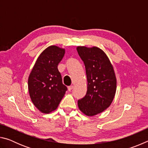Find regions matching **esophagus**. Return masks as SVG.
Here are the masks:
<instances>
[{"instance_id":"obj_1","label":"esophagus","mask_w":148,"mask_h":148,"mask_svg":"<svg viewBox=\"0 0 148 148\" xmlns=\"http://www.w3.org/2000/svg\"><path fill=\"white\" fill-rule=\"evenodd\" d=\"M73 87H74V86H69L68 87V89H69V91H71V90L73 89Z\"/></svg>"}]
</instances>
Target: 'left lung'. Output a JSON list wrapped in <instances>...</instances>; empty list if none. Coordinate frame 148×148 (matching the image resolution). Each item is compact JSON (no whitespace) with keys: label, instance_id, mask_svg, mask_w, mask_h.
<instances>
[{"label":"left lung","instance_id":"obj_1","mask_svg":"<svg viewBox=\"0 0 148 148\" xmlns=\"http://www.w3.org/2000/svg\"><path fill=\"white\" fill-rule=\"evenodd\" d=\"M77 53L84 61L87 79V91L77 105L84 114L92 116L110 106L116 91V77L108 57L97 47L78 46Z\"/></svg>","mask_w":148,"mask_h":148}]
</instances>
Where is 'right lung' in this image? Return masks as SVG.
Wrapping results in <instances>:
<instances>
[{
	"mask_svg": "<svg viewBox=\"0 0 148 148\" xmlns=\"http://www.w3.org/2000/svg\"><path fill=\"white\" fill-rule=\"evenodd\" d=\"M64 53V49L56 46L47 47L37 59L29 75L30 97L42 113L49 114L56 110L67 90L57 69Z\"/></svg>",
	"mask_w": 148,
	"mask_h": 148,
	"instance_id": "1",
	"label": "right lung"
}]
</instances>
